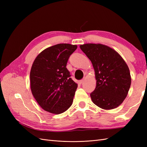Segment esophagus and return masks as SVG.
I'll list each match as a JSON object with an SVG mask.
<instances>
[{
	"label": "esophagus",
	"instance_id": "34e87169",
	"mask_svg": "<svg viewBox=\"0 0 147 147\" xmlns=\"http://www.w3.org/2000/svg\"><path fill=\"white\" fill-rule=\"evenodd\" d=\"M83 82H84V80L82 79V80H81L79 81V83H80V84H82V83H83Z\"/></svg>",
	"mask_w": 147,
	"mask_h": 147
}]
</instances>
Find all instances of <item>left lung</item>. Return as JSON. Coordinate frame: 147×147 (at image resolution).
<instances>
[{
  "mask_svg": "<svg viewBox=\"0 0 147 147\" xmlns=\"http://www.w3.org/2000/svg\"><path fill=\"white\" fill-rule=\"evenodd\" d=\"M80 47L94 69L96 86L90 94L93 103L104 110L118 107L125 99L131 84L126 62L113 49L102 44L86 43Z\"/></svg>",
  "mask_w": 147,
  "mask_h": 147,
  "instance_id": "8db88e82",
  "label": "left lung"
}]
</instances>
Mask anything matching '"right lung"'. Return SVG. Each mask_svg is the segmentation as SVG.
I'll return each mask as SVG.
<instances>
[{
  "instance_id": "right-lung-1",
  "label": "right lung",
  "mask_w": 147,
  "mask_h": 147,
  "mask_svg": "<svg viewBox=\"0 0 147 147\" xmlns=\"http://www.w3.org/2000/svg\"><path fill=\"white\" fill-rule=\"evenodd\" d=\"M76 45L59 43L42 51L35 59L30 72L32 94L38 105L51 113H63L72 105L77 84L66 68Z\"/></svg>"
}]
</instances>
